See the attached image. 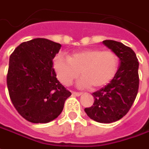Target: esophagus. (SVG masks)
I'll use <instances>...</instances> for the list:
<instances>
[{"label": "esophagus", "mask_w": 149, "mask_h": 149, "mask_svg": "<svg viewBox=\"0 0 149 149\" xmlns=\"http://www.w3.org/2000/svg\"><path fill=\"white\" fill-rule=\"evenodd\" d=\"M73 95H74V96H80L82 93H80V92H76V91H73L72 92Z\"/></svg>", "instance_id": "34e87169"}]
</instances>
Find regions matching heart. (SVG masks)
I'll use <instances>...</instances> for the list:
<instances>
[{
  "mask_svg": "<svg viewBox=\"0 0 149 149\" xmlns=\"http://www.w3.org/2000/svg\"><path fill=\"white\" fill-rule=\"evenodd\" d=\"M119 57L110 50L99 48L82 49L68 57L59 54L54 59V69L57 77L65 86H69L81 77L78 85L83 88H100L112 80L119 68Z\"/></svg>",
  "mask_w": 149,
  "mask_h": 149,
  "instance_id": "1",
  "label": "heart"
}]
</instances>
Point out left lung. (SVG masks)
<instances>
[{"mask_svg": "<svg viewBox=\"0 0 149 149\" xmlns=\"http://www.w3.org/2000/svg\"><path fill=\"white\" fill-rule=\"evenodd\" d=\"M103 43L118 55L120 68L110 83L92 94L93 105L84 111L91 120L110 123L123 118L136 98L139 62L133 50L123 43L113 40H105Z\"/></svg>", "mask_w": 149, "mask_h": 149, "instance_id": "obj_1", "label": "left lung"}]
</instances>
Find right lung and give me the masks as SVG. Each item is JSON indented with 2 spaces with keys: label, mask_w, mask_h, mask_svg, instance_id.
<instances>
[{
  "label": "right lung",
  "mask_w": 149,
  "mask_h": 149,
  "mask_svg": "<svg viewBox=\"0 0 149 149\" xmlns=\"http://www.w3.org/2000/svg\"><path fill=\"white\" fill-rule=\"evenodd\" d=\"M61 45L46 38L20 44L9 57L7 86L21 116L34 123H49L63 111L71 93L56 78L53 59Z\"/></svg>",
  "instance_id": "add662e5"
}]
</instances>
